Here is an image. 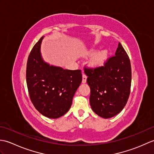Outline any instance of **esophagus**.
<instances>
[{"instance_id":"obj_1","label":"esophagus","mask_w":154,"mask_h":154,"mask_svg":"<svg viewBox=\"0 0 154 154\" xmlns=\"http://www.w3.org/2000/svg\"><path fill=\"white\" fill-rule=\"evenodd\" d=\"M87 75H86L85 74V73H83V79H82V82H83V83H86V81H87Z\"/></svg>"}]
</instances>
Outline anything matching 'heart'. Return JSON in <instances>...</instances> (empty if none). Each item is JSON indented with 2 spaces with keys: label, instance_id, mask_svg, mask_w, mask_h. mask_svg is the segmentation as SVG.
Instances as JSON below:
<instances>
[{
  "label": "heart",
  "instance_id": "obj_1",
  "mask_svg": "<svg viewBox=\"0 0 154 154\" xmlns=\"http://www.w3.org/2000/svg\"><path fill=\"white\" fill-rule=\"evenodd\" d=\"M97 53L96 50H92L90 52V55H93ZM108 57V51L106 50H102L94 55L93 60L91 61V65L93 67H99L104 63Z\"/></svg>",
  "mask_w": 154,
  "mask_h": 154
}]
</instances>
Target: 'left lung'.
<instances>
[{"mask_svg": "<svg viewBox=\"0 0 154 154\" xmlns=\"http://www.w3.org/2000/svg\"><path fill=\"white\" fill-rule=\"evenodd\" d=\"M91 89L90 104L97 115L109 119L120 112L129 98L132 71L128 55L119 44L115 55L103 66L85 67Z\"/></svg>", "mask_w": 154, "mask_h": 154, "instance_id": "8db88e82", "label": "left lung"}]
</instances>
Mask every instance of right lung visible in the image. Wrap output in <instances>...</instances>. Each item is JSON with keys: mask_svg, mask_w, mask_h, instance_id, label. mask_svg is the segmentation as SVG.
I'll list each match as a JSON object with an SVG mask.
<instances>
[{"mask_svg": "<svg viewBox=\"0 0 154 154\" xmlns=\"http://www.w3.org/2000/svg\"><path fill=\"white\" fill-rule=\"evenodd\" d=\"M43 38L34 45L28 56L26 83L35 109L50 119H57L69 110L82 74L80 69H63L44 62L40 53Z\"/></svg>", "mask_w": 154, "mask_h": 154, "instance_id": "1", "label": "right lung"}]
</instances>
